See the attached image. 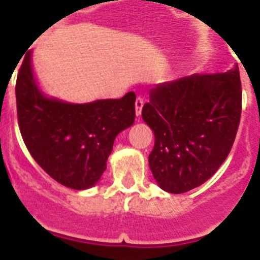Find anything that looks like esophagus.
<instances>
[{
    "mask_svg": "<svg viewBox=\"0 0 260 260\" xmlns=\"http://www.w3.org/2000/svg\"><path fill=\"white\" fill-rule=\"evenodd\" d=\"M143 104H144V103H143V98H141V96H138L137 100H135V113H137V116H141Z\"/></svg>",
    "mask_w": 260,
    "mask_h": 260,
    "instance_id": "esophagus-1",
    "label": "esophagus"
}]
</instances>
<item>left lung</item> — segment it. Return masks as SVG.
Returning a JSON list of instances; mask_svg holds the SVG:
<instances>
[{
    "instance_id": "8db88e82",
    "label": "left lung",
    "mask_w": 260,
    "mask_h": 260,
    "mask_svg": "<svg viewBox=\"0 0 260 260\" xmlns=\"http://www.w3.org/2000/svg\"><path fill=\"white\" fill-rule=\"evenodd\" d=\"M241 109L238 65L153 87L142 117L155 134L148 164L158 186L182 194L211 178L231 152Z\"/></svg>"
}]
</instances>
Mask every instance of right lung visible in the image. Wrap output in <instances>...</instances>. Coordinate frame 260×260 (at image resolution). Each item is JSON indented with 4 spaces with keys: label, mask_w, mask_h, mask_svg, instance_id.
Wrapping results in <instances>:
<instances>
[{
    "label": "right lung",
    "mask_w": 260,
    "mask_h": 260,
    "mask_svg": "<svg viewBox=\"0 0 260 260\" xmlns=\"http://www.w3.org/2000/svg\"><path fill=\"white\" fill-rule=\"evenodd\" d=\"M15 96L27 150L53 180L74 190L88 189L100 180L114 139L135 119L134 92L88 104L43 96L32 74L31 52L18 73Z\"/></svg>",
    "instance_id": "add662e5"
}]
</instances>
